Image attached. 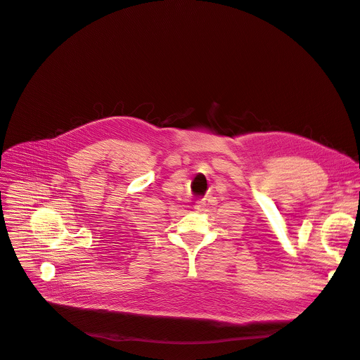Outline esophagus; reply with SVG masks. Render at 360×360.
I'll return each instance as SVG.
<instances>
[{"label": "esophagus", "instance_id": "obj_1", "mask_svg": "<svg viewBox=\"0 0 360 360\" xmlns=\"http://www.w3.org/2000/svg\"><path fill=\"white\" fill-rule=\"evenodd\" d=\"M204 205H205L204 201H197V202H195V210H197V211H204Z\"/></svg>", "mask_w": 360, "mask_h": 360}]
</instances>
